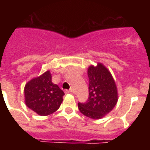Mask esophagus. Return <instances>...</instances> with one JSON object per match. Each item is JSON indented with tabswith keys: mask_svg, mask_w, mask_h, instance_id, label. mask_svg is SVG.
<instances>
[{
	"mask_svg": "<svg viewBox=\"0 0 150 150\" xmlns=\"http://www.w3.org/2000/svg\"><path fill=\"white\" fill-rule=\"evenodd\" d=\"M64 92H65V93H72V92H73V90H72V89H70V90H64Z\"/></svg>",
	"mask_w": 150,
	"mask_h": 150,
	"instance_id": "34e87169",
	"label": "esophagus"
}]
</instances>
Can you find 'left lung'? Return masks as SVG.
Here are the masks:
<instances>
[{
    "instance_id": "1",
    "label": "left lung",
    "mask_w": 150,
    "mask_h": 150,
    "mask_svg": "<svg viewBox=\"0 0 150 150\" xmlns=\"http://www.w3.org/2000/svg\"><path fill=\"white\" fill-rule=\"evenodd\" d=\"M88 98L85 103H78V108L84 116L99 120L109 113L118 100L114 79L102 64L88 69Z\"/></svg>"
}]
</instances>
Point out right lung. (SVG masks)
I'll return each instance as SVG.
<instances>
[{
    "mask_svg": "<svg viewBox=\"0 0 150 150\" xmlns=\"http://www.w3.org/2000/svg\"><path fill=\"white\" fill-rule=\"evenodd\" d=\"M24 91L27 107L40 116H48L55 112L64 95L59 86L52 83L49 71L29 81Z\"/></svg>",
    "mask_w": 150,
    "mask_h": 150,
    "instance_id": "right-lung-1",
    "label": "right lung"
}]
</instances>
